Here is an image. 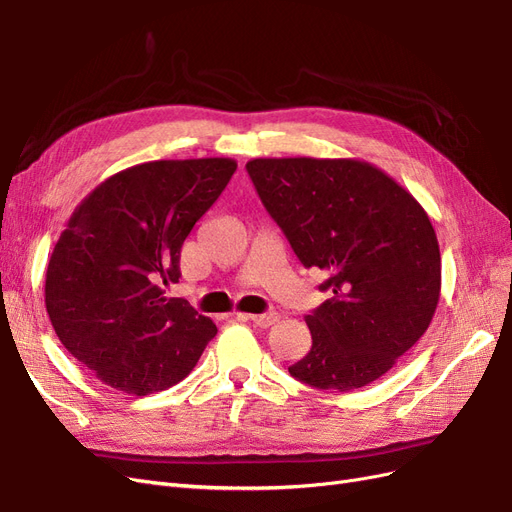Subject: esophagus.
<instances>
[{
	"instance_id": "34e87169",
	"label": "esophagus",
	"mask_w": 512,
	"mask_h": 512,
	"mask_svg": "<svg viewBox=\"0 0 512 512\" xmlns=\"http://www.w3.org/2000/svg\"><path fill=\"white\" fill-rule=\"evenodd\" d=\"M237 317H243V320H250V322H254L256 326H260V328H269V326H273L277 320H279V315L277 313H258V315H248V313H237Z\"/></svg>"
}]
</instances>
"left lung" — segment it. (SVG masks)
<instances>
[{
	"instance_id": "8db88e82",
	"label": "left lung",
	"mask_w": 512,
	"mask_h": 512,
	"mask_svg": "<svg viewBox=\"0 0 512 512\" xmlns=\"http://www.w3.org/2000/svg\"><path fill=\"white\" fill-rule=\"evenodd\" d=\"M305 267L332 296L305 322L311 351L288 370L320 390L373 383L432 322L440 250L426 209L358 158H252L245 165Z\"/></svg>"
}]
</instances>
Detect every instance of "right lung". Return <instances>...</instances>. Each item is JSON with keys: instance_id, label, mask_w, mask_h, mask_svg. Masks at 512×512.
Masks as SVG:
<instances>
[{"instance_id": "obj_1", "label": "right lung", "mask_w": 512, "mask_h": 512, "mask_svg": "<svg viewBox=\"0 0 512 512\" xmlns=\"http://www.w3.org/2000/svg\"><path fill=\"white\" fill-rule=\"evenodd\" d=\"M237 169L233 158L150 161L101 182L52 250L44 301L59 341L99 381L148 396L180 383L216 337L184 298L180 250Z\"/></svg>"}]
</instances>
